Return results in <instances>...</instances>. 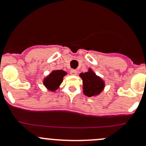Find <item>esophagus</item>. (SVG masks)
<instances>
[{
    "label": "esophagus",
    "mask_w": 146,
    "mask_h": 146,
    "mask_svg": "<svg viewBox=\"0 0 146 146\" xmlns=\"http://www.w3.org/2000/svg\"><path fill=\"white\" fill-rule=\"evenodd\" d=\"M70 73H71V74H72V75H77V71L75 70V69H71Z\"/></svg>",
    "instance_id": "obj_1"
}]
</instances>
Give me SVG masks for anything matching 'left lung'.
I'll return each mask as SVG.
<instances>
[{
	"instance_id": "left-lung-1",
	"label": "left lung",
	"mask_w": 146,
	"mask_h": 146,
	"mask_svg": "<svg viewBox=\"0 0 146 146\" xmlns=\"http://www.w3.org/2000/svg\"><path fill=\"white\" fill-rule=\"evenodd\" d=\"M80 77L82 80L84 94L88 97L98 96L105 88L104 80L99 76L96 75L91 69H89L85 73H80Z\"/></svg>"
}]
</instances>
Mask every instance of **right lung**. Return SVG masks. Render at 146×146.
I'll list each match as a JSON object with an SVG mask.
<instances>
[{
	"label": "right lung",
	"mask_w": 146,
	"mask_h": 146,
	"mask_svg": "<svg viewBox=\"0 0 146 146\" xmlns=\"http://www.w3.org/2000/svg\"><path fill=\"white\" fill-rule=\"evenodd\" d=\"M66 72L64 70H53L44 78L42 81L44 86L50 91H56L59 88L63 82L64 77L66 75Z\"/></svg>",
	"instance_id": "add662e5"
}]
</instances>
